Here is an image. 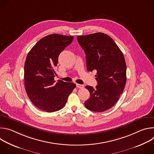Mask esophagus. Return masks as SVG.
I'll use <instances>...</instances> for the list:
<instances>
[{
	"label": "esophagus",
	"mask_w": 154,
	"mask_h": 154,
	"mask_svg": "<svg viewBox=\"0 0 154 154\" xmlns=\"http://www.w3.org/2000/svg\"><path fill=\"white\" fill-rule=\"evenodd\" d=\"M76 86H77V88H84V86H83V85H80V84H78V83L76 84Z\"/></svg>",
	"instance_id": "esophagus-1"
}]
</instances>
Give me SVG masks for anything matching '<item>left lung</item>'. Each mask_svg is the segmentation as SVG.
<instances>
[{
    "label": "left lung",
    "mask_w": 154,
    "mask_h": 154,
    "mask_svg": "<svg viewBox=\"0 0 154 154\" xmlns=\"http://www.w3.org/2000/svg\"><path fill=\"white\" fill-rule=\"evenodd\" d=\"M77 41L86 55L87 71H97L95 88L85 86L90 97L85 106L96 112L108 110L124 90L126 63L124 55L113 39L103 33L78 36Z\"/></svg>",
    "instance_id": "8db88e82"
}]
</instances>
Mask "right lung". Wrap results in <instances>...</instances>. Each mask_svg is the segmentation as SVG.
<instances>
[{
    "label": "right lung",
    "instance_id": "right-lung-1",
    "mask_svg": "<svg viewBox=\"0 0 154 154\" xmlns=\"http://www.w3.org/2000/svg\"><path fill=\"white\" fill-rule=\"evenodd\" d=\"M73 39L72 36L48 35L27 54L24 64L26 91L33 105L42 111L51 113L63 108L76 86L72 82L54 80L58 56Z\"/></svg>",
    "mask_w": 154,
    "mask_h": 154
}]
</instances>
